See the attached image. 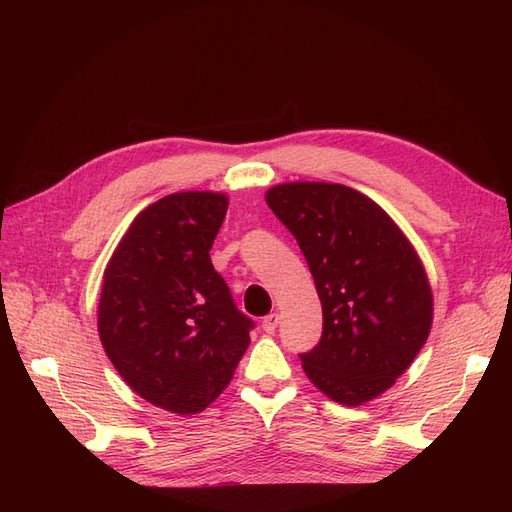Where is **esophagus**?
I'll return each instance as SVG.
<instances>
[{"label": "esophagus", "instance_id": "1", "mask_svg": "<svg viewBox=\"0 0 512 512\" xmlns=\"http://www.w3.org/2000/svg\"><path fill=\"white\" fill-rule=\"evenodd\" d=\"M277 322H280V316H277V314H267L265 318H262V331H265V333H275Z\"/></svg>", "mask_w": 512, "mask_h": 512}]
</instances>
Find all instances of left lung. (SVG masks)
<instances>
[{
  "mask_svg": "<svg viewBox=\"0 0 512 512\" xmlns=\"http://www.w3.org/2000/svg\"><path fill=\"white\" fill-rule=\"evenodd\" d=\"M267 203L297 239L322 303L307 378L359 406L404 374L431 329V288L408 239L374 200L339 183H284Z\"/></svg>",
  "mask_w": 512,
  "mask_h": 512,
  "instance_id": "8db88e82",
  "label": "left lung"
}]
</instances>
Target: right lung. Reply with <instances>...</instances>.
Returning <instances> with one entry per match:
<instances>
[{"instance_id":"obj_1","label":"right lung","mask_w":512,"mask_h":512,"mask_svg":"<svg viewBox=\"0 0 512 512\" xmlns=\"http://www.w3.org/2000/svg\"><path fill=\"white\" fill-rule=\"evenodd\" d=\"M226 207L211 192L160 198L136 215L104 271L102 346L132 391L168 412H203L250 346L254 320L209 256Z\"/></svg>"}]
</instances>
